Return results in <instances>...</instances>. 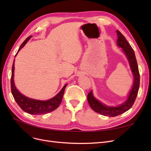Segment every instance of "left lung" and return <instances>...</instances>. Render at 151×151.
Here are the masks:
<instances>
[{"label":"left lung","instance_id":"1","mask_svg":"<svg viewBox=\"0 0 151 151\" xmlns=\"http://www.w3.org/2000/svg\"><path fill=\"white\" fill-rule=\"evenodd\" d=\"M118 35L117 45L123 48L127 57L129 60L132 72L134 77V82L133 87L130 91L129 97L127 101L117 107H109L100 103L96 99H95L93 95L92 91H91L88 94V101L91 108L96 112L107 116H116L127 111L133 106L135 101L140 86V74L137 62L135 58L134 51L130 45L127 42L125 36L119 31H116Z\"/></svg>","mask_w":151,"mask_h":151}]
</instances>
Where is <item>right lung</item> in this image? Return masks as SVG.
<instances>
[{"mask_svg": "<svg viewBox=\"0 0 151 151\" xmlns=\"http://www.w3.org/2000/svg\"><path fill=\"white\" fill-rule=\"evenodd\" d=\"M31 38V36H29V37L24 40V42L21 44L19 50H18L16 55L17 54L18 52L24 46ZM14 60L12 64V75L11 78V93L16 102L22 110L29 114H31V115H43V114L53 111L58 107L62 102L63 95V93H64L67 84L63 87L62 90L55 96L48 100V101H39V100L30 99L21 94L16 89L14 83Z\"/></svg>", "mask_w": 151, "mask_h": 151, "instance_id": "add662e5", "label": "right lung"}]
</instances>
